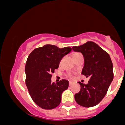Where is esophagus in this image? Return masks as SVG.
<instances>
[{
	"label": "esophagus",
	"mask_w": 125,
	"mask_h": 125,
	"mask_svg": "<svg viewBox=\"0 0 125 125\" xmlns=\"http://www.w3.org/2000/svg\"><path fill=\"white\" fill-rule=\"evenodd\" d=\"M73 84V82H72V81H69V86L72 85Z\"/></svg>",
	"instance_id": "obj_1"
}]
</instances>
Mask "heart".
Instances as JSON below:
<instances>
[{
    "instance_id": "b5f03b06",
    "label": "heart",
    "mask_w": 125,
    "mask_h": 125,
    "mask_svg": "<svg viewBox=\"0 0 125 125\" xmlns=\"http://www.w3.org/2000/svg\"><path fill=\"white\" fill-rule=\"evenodd\" d=\"M77 53H74V54H77ZM74 54H73V55H74Z\"/></svg>"
}]
</instances>
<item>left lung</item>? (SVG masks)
<instances>
[{"instance_id":"8db88e82","label":"left lung","mask_w":125,"mask_h":125,"mask_svg":"<svg viewBox=\"0 0 125 125\" xmlns=\"http://www.w3.org/2000/svg\"><path fill=\"white\" fill-rule=\"evenodd\" d=\"M72 49L82 53L84 62L82 74L90 77L87 84L79 82L81 89L74 94V99L82 106L93 107L103 99L113 81L112 62L109 54L93 42Z\"/></svg>"}]
</instances>
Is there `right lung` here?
<instances>
[{
    "label": "right lung",
    "mask_w": 125,
    "mask_h": 125,
    "mask_svg": "<svg viewBox=\"0 0 125 125\" xmlns=\"http://www.w3.org/2000/svg\"><path fill=\"white\" fill-rule=\"evenodd\" d=\"M71 51L69 47L61 49L46 44L34 49L29 55L25 70L26 85L34 102L43 109L58 106L63 92L68 88L67 80L52 83L51 73L58 68L62 58Z\"/></svg>",
    "instance_id": "1"
}]
</instances>
